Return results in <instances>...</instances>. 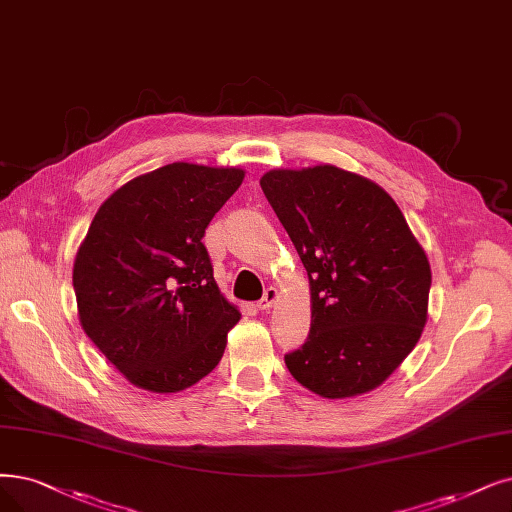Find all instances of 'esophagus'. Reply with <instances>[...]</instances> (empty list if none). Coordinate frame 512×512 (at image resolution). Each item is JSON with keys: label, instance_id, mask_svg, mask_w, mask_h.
Segmentation results:
<instances>
[{"label": "esophagus", "instance_id": "obj_1", "mask_svg": "<svg viewBox=\"0 0 512 512\" xmlns=\"http://www.w3.org/2000/svg\"><path fill=\"white\" fill-rule=\"evenodd\" d=\"M277 298H279L277 290H275V288H267V290H264V296L256 302V306H258L260 311H267V309H271V306L275 304Z\"/></svg>", "mask_w": 512, "mask_h": 512}]
</instances>
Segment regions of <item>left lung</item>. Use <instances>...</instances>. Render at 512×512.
Returning <instances> with one entry per match:
<instances>
[{
    "label": "left lung",
    "instance_id": "left-lung-1",
    "mask_svg": "<svg viewBox=\"0 0 512 512\" xmlns=\"http://www.w3.org/2000/svg\"><path fill=\"white\" fill-rule=\"evenodd\" d=\"M311 281V332L285 355L309 391H372L412 353L426 323L431 267L393 197L336 166L260 178Z\"/></svg>",
    "mask_w": 512,
    "mask_h": 512
}]
</instances>
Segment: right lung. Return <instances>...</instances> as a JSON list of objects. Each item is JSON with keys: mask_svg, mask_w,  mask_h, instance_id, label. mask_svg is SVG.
<instances>
[{"mask_svg": "<svg viewBox=\"0 0 512 512\" xmlns=\"http://www.w3.org/2000/svg\"><path fill=\"white\" fill-rule=\"evenodd\" d=\"M243 170L168 163L96 212L73 267L79 321L132 384L176 393L222 359L239 311L214 281L203 235Z\"/></svg>", "mask_w": 512, "mask_h": 512, "instance_id": "1", "label": "right lung"}]
</instances>
